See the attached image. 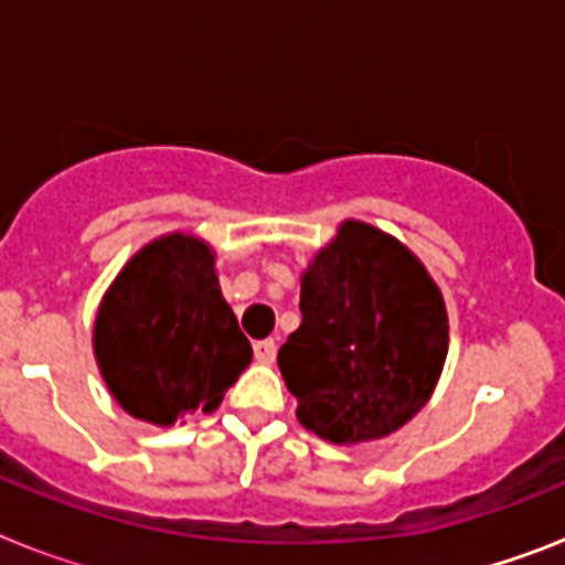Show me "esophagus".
Returning <instances> with one entry per match:
<instances>
[{
  "instance_id": "esophagus-1",
  "label": "esophagus",
  "mask_w": 565,
  "mask_h": 565,
  "mask_svg": "<svg viewBox=\"0 0 565 565\" xmlns=\"http://www.w3.org/2000/svg\"><path fill=\"white\" fill-rule=\"evenodd\" d=\"M254 359H257L259 364H274V359H277V342H274V339L254 342Z\"/></svg>"
}]
</instances>
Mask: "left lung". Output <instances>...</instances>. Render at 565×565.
<instances>
[{
	"label": "left lung",
	"mask_w": 565,
	"mask_h": 565,
	"mask_svg": "<svg viewBox=\"0 0 565 565\" xmlns=\"http://www.w3.org/2000/svg\"><path fill=\"white\" fill-rule=\"evenodd\" d=\"M299 311L277 364L306 430L342 447L379 441L430 402L450 322L441 288L402 239L339 223L299 277Z\"/></svg>",
	"instance_id": "8db88e82"
}]
</instances>
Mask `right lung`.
Instances as JSON below:
<instances>
[{
    "mask_svg": "<svg viewBox=\"0 0 565 565\" xmlns=\"http://www.w3.org/2000/svg\"><path fill=\"white\" fill-rule=\"evenodd\" d=\"M93 353L124 413L172 427L214 413L252 362V344L223 299L214 248L192 232L149 239L104 291Z\"/></svg>",
    "mask_w": 565,
    "mask_h": 565,
    "instance_id": "obj_1",
    "label": "right lung"
}]
</instances>
